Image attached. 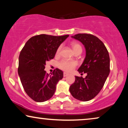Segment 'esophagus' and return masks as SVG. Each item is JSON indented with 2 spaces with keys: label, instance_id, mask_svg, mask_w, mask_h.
<instances>
[{
  "label": "esophagus",
  "instance_id": "esophagus-1",
  "mask_svg": "<svg viewBox=\"0 0 128 128\" xmlns=\"http://www.w3.org/2000/svg\"><path fill=\"white\" fill-rule=\"evenodd\" d=\"M68 75H69V74H68V73H66V72H64V77L68 76Z\"/></svg>",
  "mask_w": 128,
  "mask_h": 128
}]
</instances>
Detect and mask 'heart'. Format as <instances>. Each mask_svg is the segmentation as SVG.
<instances>
[{
    "instance_id": "1",
    "label": "heart",
    "mask_w": 128,
    "mask_h": 128,
    "mask_svg": "<svg viewBox=\"0 0 128 128\" xmlns=\"http://www.w3.org/2000/svg\"><path fill=\"white\" fill-rule=\"evenodd\" d=\"M72 47L73 51L74 53L78 52V51H82V47L79 44L76 42H73L71 44ZM61 49H62V46H59L58 48H57L56 50L55 55L56 56L59 55L60 53ZM77 65V63L74 60H66V59H63L60 61L58 64L59 68L63 70L66 71V72H70L72 70L74 69V68L76 67Z\"/></svg>"
}]
</instances>
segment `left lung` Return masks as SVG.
<instances>
[{
  "mask_svg": "<svg viewBox=\"0 0 128 128\" xmlns=\"http://www.w3.org/2000/svg\"><path fill=\"white\" fill-rule=\"evenodd\" d=\"M72 38L81 42L85 47L86 57L78 71L81 74L87 73V76L85 78L75 76L69 91L76 99L87 101L99 93L109 75V54L104 43L93 35L78 34Z\"/></svg>",
  "mask_w": 128,
  "mask_h": 128,
  "instance_id": "left-lung-1",
  "label": "left lung"
}]
</instances>
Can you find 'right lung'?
Returning <instances> with one entry per match:
<instances>
[{
    "label": "right lung",
    "mask_w": 128,
    "mask_h": 128,
    "mask_svg": "<svg viewBox=\"0 0 128 128\" xmlns=\"http://www.w3.org/2000/svg\"><path fill=\"white\" fill-rule=\"evenodd\" d=\"M69 36L41 34L28 40L21 50L18 73L28 96L36 102H44L54 96L56 86L64 73L56 69L52 74L44 70L46 62L55 57L56 50Z\"/></svg>",
    "instance_id": "right-lung-1"
}]
</instances>
